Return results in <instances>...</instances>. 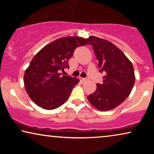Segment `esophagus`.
<instances>
[{
  "label": "esophagus",
  "mask_w": 154,
  "mask_h": 154,
  "mask_svg": "<svg viewBox=\"0 0 154 154\" xmlns=\"http://www.w3.org/2000/svg\"><path fill=\"white\" fill-rule=\"evenodd\" d=\"M80 80L83 82H85V81H88V80H89V79H88V78H80Z\"/></svg>",
  "instance_id": "34e87169"
}]
</instances>
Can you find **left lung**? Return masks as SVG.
I'll return each instance as SVG.
<instances>
[{"label":"left lung","instance_id":"1","mask_svg":"<svg viewBox=\"0 0 154 154\" xmlns=\"http://www.w3.org/2000/svg\"><path fill=\"white\" fill-rule=\"evenodd\" d=\"M100 73H104L103 83L97 84L94 93L88 95L90 104L100 111H109L123 103L133 88L135 76L132 62L110 41L90 36Z\"/></svg>","mask_w":154,"mask_h":154}]
</instances>
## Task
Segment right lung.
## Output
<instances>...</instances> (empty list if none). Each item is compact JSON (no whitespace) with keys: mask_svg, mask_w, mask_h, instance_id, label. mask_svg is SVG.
<instances>
[{"mask_svg":"<svg viewBox=\"0 0 154 154\" xmlns=\"http://www.w3.org/2000/svg\"><path fill=\"white\" fill-rule=\"evenodd\" d=\"M89 43L78 36L61 38L52 42L34 56L25 71L24 87L38 106L47 110L60 107L80 81L60 71L69 69V60L75 50Z\"/></svg>","mask_w":154,"mask_h":154,"instance_id":"obj_1","label":"right lung"}]
</instances>
